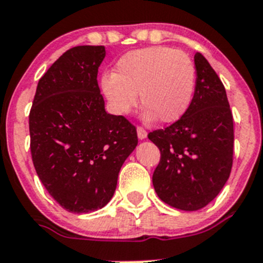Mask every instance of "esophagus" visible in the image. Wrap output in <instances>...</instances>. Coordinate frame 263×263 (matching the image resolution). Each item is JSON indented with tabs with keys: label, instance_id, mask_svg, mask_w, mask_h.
<instances>
[{
	"label": "esophagus",
	"instance_id": "1",
	"mask_svg": "<svg viewBox=\"0 0 263 263\" xmlns=\"http://www.w3.org/2000/svg\"><path fill=\"white\" fill-rule=\"evenodd\" d=\"M137 134H138L139 139H146L147 138V132L143 129V127H141V126L137 127Z\"/></svg>",
	"mask_w": 263,
	"mask_h": 263
}]
</instances>
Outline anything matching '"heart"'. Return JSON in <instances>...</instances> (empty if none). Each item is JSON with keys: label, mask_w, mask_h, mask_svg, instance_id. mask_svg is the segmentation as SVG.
I'll use <instances>...</instances> for the list:
<instances>
[{"label": "heart", "mask_w": 263, "mask_h": 263, "mask_svg": "<svg viewBox=\"0 0 263 263\" xmlns=\"http://www.w3.org/2000/svg\"><path fill=\"white\" fill-rule=\"evenodd\" d=\"M101 87L116 115L129 114L139 99L143 119L173 122L190 108L196 87V67L189 54L172 47L133 50L104 73Z\"/></svg>", "instance_id": "obj_1"}]
</instances>
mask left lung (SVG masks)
Here are the masks:
<instances>
[{
    "mask_svg": "<svg viewBox=\"0 0 263 263\" xmlns=\"http://www.w3.org/2000/svg\"><path fill=\"white\" fill-rule=\"evenodd\" d=\"M196 87L186 114L148 139L160 149L152 176L157 196L181 211L208 205L229 179L234 157V119L226 90L209 62L194 57Z\"/></svg>",
    "mask_w": 263,
    "mask_h": 263,
    "instance_id": "8db88e82",
    "label": "left lung"
}]
</instances>
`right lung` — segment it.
<instances>
[{
	"instance_id": "obj_1",
	"label": "right lung",
	"mask_w": 263,
	"mask_h": 263,
	"mask_svg": "<svg viewBox=\"0 0 263 263\" xmlns=\"http://www.w3.org/2000/svg\"><path fill=\"white\" fill-rule=\"evenodd\" d=\"M104 46L67 50L40 79L29 112L40 181L62 208L98 211L112 199L125 160L138 144L134 125L106 112L98 68Z\"/></svg>"
}]
</instances>
